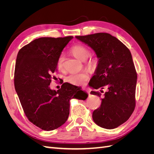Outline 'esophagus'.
<instances>
[{"label":"esophagus","mask_w":154,"mask_h":154,"mask_svg":"<svg viewBox=\"0 0 154 154\" xmlns=\"http://www.w3.org/2000/svg\"><path fill=\"white\" fill-rule=\"evenodd\" d=\"M83 89H84V90H85L86 92H87L88 93V94H89V93H90V91L88 90V88H83Z\"/></svg>","instance_id":"1"}]
</instances>
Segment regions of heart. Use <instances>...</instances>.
<instances>
[{"mask_svg":"<svg viewBox=\"0 0 154 154\" xmlns=\"http://www.w3.org/2000/svg\"><path fill=\"white\" fill-rule=\"evenodd\" d=\"M70 52L78 60L81 61H85L88 58L91 52L85 45L82 44H76L73 45L70 49ZM64 55L61 54L58 57L57 62V66L59 71H63L64 69ZM97 63L96 60L94 58H90L86 62V64L89 67H94ZM88 79V74L86 72H81L76 73H71L67 76V81L72 85H82L85 84V83Z\"/></svg>","mask_w":154,"mask_h":154,"instance_id":"obj_1","label":"heart"}]
</instances>
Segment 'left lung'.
<instances>
[{"instance_id": "obj_1", "label": "left lung", "mask_w": 154, "mask_h": 154, "mask_svg": "<svg viewBox=\"0 0 154 154\" xmlns=\"http://www.w3.org/2000/svg\"><path fill=\"white\" fill-rule=\"evenodd\" d=\"M76 38L90 46L99 59L89 86L108 89L100 106L93 112L92 119L102 128H117L129 119L136 106L137 72L131 53L122 42L106 32ZM101 92L91 91V94L101 97Z\"/></svg>"}]
</instances>
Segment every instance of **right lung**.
<instances>
[{
  "label": "right lung",
  "instance_id": "right-lung-1",
  "mask_svg": "<svg viewBox=\"0 0 154 154\" xmlns=\"http://www.w3.org/2000/svg\"><path fill=\"white\" fill-rule=\"evenodd\" d=\"M73 38L42 37L18 51L14 84L24 114L30 122L46 131L61 127L67 121L72 98L85 100L87 94L76 86L64 83L56 91L49 85L57 71L63 48Z\"/></svg>",
  "mask_w": 154,
  "mask_h": 154
}]
</instances>
